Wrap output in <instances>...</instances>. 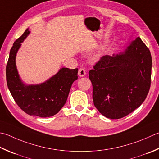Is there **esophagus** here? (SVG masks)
I'll return each instance as SVG.
<instances>
[{
    "label": "esophagus",
    "mask_w": 159,
    "mask_h": 159,
    "mask_svg": "<svg viewBox=\"0 0 159 159\" xmlns=\"http://www.w3.org/2000/svg\"><path fill=\"white\" fill-rule=\"evenodd\" d=\"M78 74H79V76H85L86 74V71L85 70L83 69V68H80V69L79 70V72H78Z\"/></svg>",
    "instance_id": "1"
}]
</instances>
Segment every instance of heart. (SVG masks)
<instances>
[{"mask_svg":"<svg viewBox=\"0 0 159 159\" xmlns=\"http://www.w3.org/2000/svg\"><path fill=\"white\" fill-rule=\"evenodd\" d=\"M105 46H101L97 50H96L94 53V54L92 55V61H94V62H96L99 61L101 59V58L102 57V54H103V53L105 52Z\"/></svg>","mask_w":159,"mask_h":159,"instance_id":"heart-1","label":"heart"}]
</instances>
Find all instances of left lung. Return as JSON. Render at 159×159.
I'll list each match as a JSON object with an SVG mask.
<instances>
[{"label": "left lung", "instance_id": "1", "mask_svg": "<svg viewBox=\"0 0 159 159\" xmlns=\"http://www.w3.org/2000/svg\"><path fill=\"white\" fill-rule=\"evenodd\" d=\"M152 65L150 52L140 37L119 54L103 56L89 71L99 112L119 119L138 108L150 90Z\"/></svg>", "mask_w": 159, "mask_h": 159}]
</instances>
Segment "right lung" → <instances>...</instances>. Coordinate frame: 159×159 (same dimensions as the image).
<instances>
[{"instance_id": "1", "label": "right lung", "mask_w": 159, "mask_h": 159, "mask_svg": "<svg viewBox=\"0 0 159 159\" xmlns=\"http://www.w3.org/2000/svg\"><path fill=\"white\" fill-rule=\"evenodd\" d=\"M30 34L29 28L14 43L6 67V79L12 97L22 110L30 116L49 117L57 114L66 102L71 87L78 79V69L62 67L44 83L27 85L21 80L16 57L21 43Z\"/></svg>"}]
</instances>
